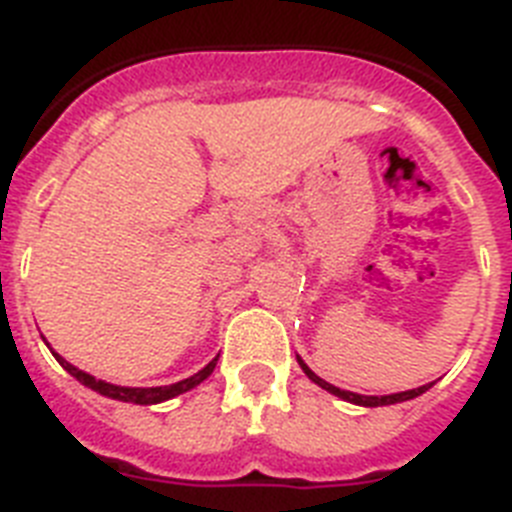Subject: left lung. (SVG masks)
<instances>
[{"label": "left lung", "instance_id": "1", "mask_svg": "<svg viewBox=\"0 0 512 512\" xmlns=\"http://www.w3.org/2000/svg\"><path fill=\"white\" fill-rule=\"evenodd\" d=\"M299 366L304 368V373H306V376H309L311 381H314V384H319V386H322V389H327V391H330V394H335V397L345 399V402L363 404V407H384V404H397V402H407V399H415V397H420L422 391H428L430 386H433V384H425V386H417V389H410V391H399V394H386V397H363V394H353V391L337 389V386H332V384H327V381H324V379H319L317 373L311 371V368L306 366V363L301 361V358H299Z\"/></svg>", "mask_w": 512, "mask_h": 512}]
</instances>
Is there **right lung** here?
I'll list each match as a JSON object with an SVG mask.
<instances>
[{
    "label": "right lung",
    "mask_w": 512,
    "mask_h": 512,
    "mask_svg": "<svg viewBox=\"0 0 512 512\" xmlns=\"http://www.w3.org/2000/svg\"><path fill=\"white\" fill-rule=\"evenodd\" d=\"M51 353H53V350H51ZM53 355H56V361H59L61 366H64L66 371L71 373V376H74V379L82 381L84 386H90L92 391H97V394H102V397L121 399V402H133V404H159V402H164V399L177 397V394H182V391H190L193 386H198L201 381H206L208 376H211L213 368H216V361H219V358H213V361L208 363L203 371H198L195 376H190V379L177 381V384L149 386V389H133V386H115V384H108V381L95 379V376H90V373L79 371V368L71 366L69 361H64L59 353H53Z\"/></svg>",
    "instance_id": "right-lung-1"
}]
</instances>
